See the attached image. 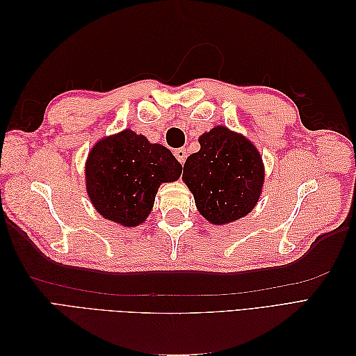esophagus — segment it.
I'll list each match as a JSON object with an SVG mask.
<instances>
[{"label":"esophagus","instance_id":"1","mask_svg":"<svg viewBox=\"0 0 356 356\" xmlns=\"http://www.w3.org/2000/svg\"><path fill=\"white\" fill-rule=\"evenodd\" d=\"M175 157L178 159V161L181 165H184V161L187 159V149L186 148H178L175 149Z\"/></svg>","mask_w":356,"mask_h":356}]
</instances>
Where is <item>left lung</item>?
Returning a JSON list of instances; mask_svg holds the SVG:
<instances>
[{"label":"left lung","instance_id":"obj_1","mask_svg":"<svg viewBox=\"0 0 356 356\" xmlns=\"http://www.w3.org/2000/svg\"><path fill=\"white\" fill-rule=\"evenodd\" d=\"M199 144L200 149L187 157L182 174L197 211L217 225L245 217L255 208L264 182L257 147L224 126L203 134Z\"/></svg>","mask_w":356,"mask_h":356}]
</instances>
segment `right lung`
<instances>
[{"mask_svg": "<svg viewBox=\"0 0 356 356\" xmlns=\"http://www.w3.org/2000/svg\"><path fill=\"white\" fill-rule=\"evenodd\" d=\"M182 166L160 144L131 129L102 138L86 160V190L105 220L136 227L152 212L161 182H174Z\"/></svg>", "mask_w": 356, "mask_h": 356, "instance_id": "1", "label": "right lung"}]
</instances>
